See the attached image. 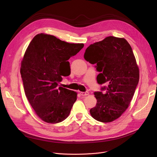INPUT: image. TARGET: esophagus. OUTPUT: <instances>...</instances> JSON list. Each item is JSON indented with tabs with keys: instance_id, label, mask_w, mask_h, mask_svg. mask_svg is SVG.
<instances>
[{
	"instance_id": "obj_1",
	"label": "esophagus",
	"mask_w": 157,
	"mask_h": 157,
	"mask_svg": "<svg viewBox=\"0 0 157 157\" xmlns=\"http://www.w3.org/2000/svg\"><path fill=\"white\" fill-rule=\"evenodd\" d=\"M80 94L81 96H86L89 94V93L88 92H80Z\"/></svg>"
}]
</instances>
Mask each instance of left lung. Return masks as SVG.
Wrapping results in <instances>:
<instances>
[{
	"mask_svg": "<svg viewBox=\"0 0 157 157\" xmlns=\"http://www.w3.org/2000/svg\"><path fill=\"white\" fill-rule=\"evenodd\" d=\"M85 59L100 73L97 83H104L102 92H95L97 104L90 109L96 120L108 123L118 118L125 111L139 83V71L132 49L124 38L113 36L90 45Z\"/></svg>",
	"mask_w": 157,
	"mask_h": 157,
	"instance_id": "obj_1",
	"label": "left lung"
}]
</instances>
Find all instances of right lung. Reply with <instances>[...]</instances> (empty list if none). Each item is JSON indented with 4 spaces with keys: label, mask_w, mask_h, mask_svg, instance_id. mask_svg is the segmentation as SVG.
Here are the masks:
<instances>
[{
    "label": "right lung",
    "mask_w": 157,
    "mask_h": 157,
    "mask_svg": "<svg viewBox=\"0 0 157 157\" xmlns=\"http://www.w3.org/2000/svg\"><path fill=\"white\" fill-rule=\"evenodd\" d=\"M45 34L36 35L21 61L20 73L27 99L37 116L45 122L57 123L67 118L77 93L59 87L63 76L71 74L67 61L83 48Z\"/></svg>",
    "instance_id": "obj_1"
}]
</instances>
